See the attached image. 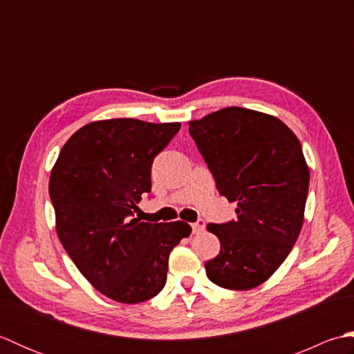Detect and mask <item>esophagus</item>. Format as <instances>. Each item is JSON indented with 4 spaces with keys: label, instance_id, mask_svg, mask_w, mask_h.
Masks as SVG:
<instances>
[{
    "label": "esophagus",
    "instance_id": "34e87169",
    "mask_svg": "<svg viewBox=\"0 0 354 354\" xmlns=\"http://www.w3.org/2000/svg\"><path fill=\"white\" fill-rule=\"evenodd\" d=\"M192 230H193V234H199L201 231L205 230V221L204 219H199L194 223H192Z\"/></svg>",
    "mask_w": 354,
    "mask_h": 354
}]
</instances>
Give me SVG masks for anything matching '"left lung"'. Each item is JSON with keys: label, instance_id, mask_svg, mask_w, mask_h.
Returning <instances> with one entry per match:
<instances>
[{"label": "left lung", "instance_id": "left-lung-1", "mask_svg": "<svg viewBox=\"0 0 354 354\" xmlns=\"http://www.w3.org/2000/svg\"><path fill=\"white\" fill-rule=\"evenodd\" d=\"M189 132L236 221L208 223L221 252L207 277L225 289L265 283L288 257L304 222L309 167L301 145L281 120L230 106L189 123Z\"/></svg>", "mask_w": 354, "mask_h": 354}]
</instances>
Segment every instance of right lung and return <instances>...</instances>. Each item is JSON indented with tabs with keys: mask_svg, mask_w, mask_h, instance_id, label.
Segmentation results:
<instances>
[{
	"mask_svg": "<svg viewBox=\"0 0 354 354\" xmlns=\"http://www.w3.org/2000/svg\"><path fill=\"white\" fill-rule=\"evenodd\" d=\"M181 123L114 118L71 135L51 170L48 193L59 240L103 295L124 304L153 298L167 280L169 255L192 228L135 217L150 193L153 158Z\"/></svg>",
	"mask_w": 354,
	"mask_h": 354,
	"instance_id": "1",
	"label": "right lung"
}]
</instances>
